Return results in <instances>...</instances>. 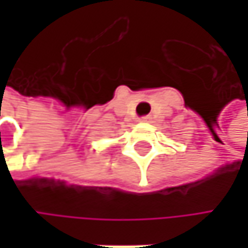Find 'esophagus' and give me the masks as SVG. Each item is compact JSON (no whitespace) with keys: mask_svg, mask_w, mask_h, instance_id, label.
<instances>
[{"mask_svg":"<svg viewBox=\"0 0 248 248\" xmlns=\"http://www.w3.org/2000/svg\"><path fill=\"white\" fill-rule=\"evenodd\" d=\"M140 121L142 122H149L151 121V116H143V118H140Z\"/></svg>","mask_w":248,"mask_h":248,"instance_id":"1","label":"esophagus"}]
</instances>
